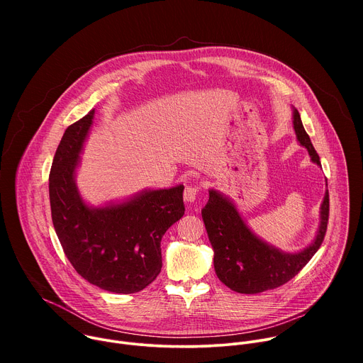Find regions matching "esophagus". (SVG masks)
<instances>
[{
  "label": "esophagus",
  "mask_w": 363,
  "mask_h": 363,
  "mask_svg": "<svg viewBox=\"0 0 363 363\" xmlns=\"http://www.w3.org/2000/svg\"><path fill=\"white\" fill-rule=\"evenodd\" d=\"M201 191V185H188L184 191V199L188 202H194Z\"/></svg>",
  "instance_id": "1"
}]
</instances>
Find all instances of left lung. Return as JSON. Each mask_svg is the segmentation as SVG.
Returning a JSON list of instances; mask_svg holds the SVG:
<instances>
[{"label":"left lung","instance_id":"obj_1","mask_svg":"<svg viewBox=\"0 0 363 363\" xmlns=\"http://www.w3.org/2000/svg\"><path fill=\"white\" fill-rule=\"evenodd\" d=\"M297 140L310 158L320 165V158L306 133L300 115L293 111ZM202 220L214 248V269L218 279L231 290L255 294L286 284L310 262L320 248L329 221V192L320 206V225L313 242L298 252H283L258 238L242 221L234 203L211 189L202 208Z\"/></svg>","mask_w":363,"mask_h":363}]
</instances>
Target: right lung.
<instances>
[{"label": "right lung", "instance_id": "add662e5", "mask_svg": "<svg viewBox=\"0 0 363 363\" xmlns=\"http://www.w3.org/2000/svg\"><path fill=\"white\" fill-rule=\"evenodd\" d=\"M93 116L94 109L70 125L56 150L48 178L51 220L66 257L84 280L130 294L161 273V240L185 213L184 185L143 191L99 208L86 205L74 172Z\"/></svg>", "mask_w": 363, "mask_h": 363}]
</instances>
